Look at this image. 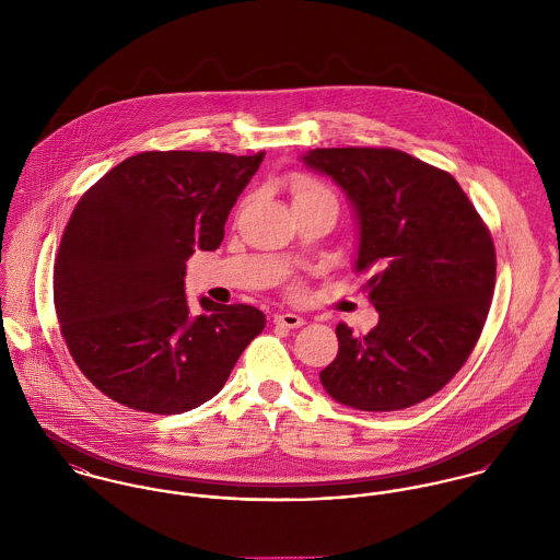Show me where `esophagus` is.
<instances>
[{"label": "esophagus", "instance_id": "34e87169", "mask_svg": "<svg viewBox=\"0 0 560 560\" xmlns=\"http://www.w3.org/2000/svg\"><path fill=\"white\" fill-rule=\"evenodd\" d=\"M273 323L280 327H287V329H295V327L304 325V317H300L295 313H280L273 317Z\"/></svg>", "mask_w": 560, "mask_h": 560}]
</instances>
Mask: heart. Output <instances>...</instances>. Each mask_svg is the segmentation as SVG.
<instances>
[{"label": "heart", "instance_id": "heart-1", "mask_svg": "<svg viewBox=\"0 0 560 560\" xmlns=\"http://www.w3.org/2000/svg\"><path fill=\"white\" fill-rule=\"evenodd\" d=\"M293 202L295 200H304V198H313V196H331L327 189H323L317 183L306 180V178H298L293 183Z\"/></svg>", "mask_w": 560, "mask_h": 560}]
</instances>
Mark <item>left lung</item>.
Masks as SVG:
<instances>
[{"label":"left lung","instance_id":"1","mask_svg":"<svg viewBox=\"0 0 560 560\" xmlns=\"http://www.w3.org/2000/svg\"><path fill=\"white\" fill-rule=\"evenodd\" d=\"M302 163L347 196L353 271L380 313L362 338L340 323L325 393L362 411H395L442 390L472 353L493 284V241L444 170L395 149H315Z\"/></svg>","mask_w":560,"mask_h":560}]
</instances>
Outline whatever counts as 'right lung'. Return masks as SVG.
<instances>
[{
	"instance_id": "obj_1",
	"label": "right lung",
	"mask_w": 560,
	"mask_h": 560,
	"mask_svg": "<svg viewBox=\"0 0 560 560\" xmlns=\"http://www.w3.org/2000/svg\"><path fill=\"white\" fill-rule=\"evenodd\" d=\"M265 153L151 151L118 163L81 196L60 241L54 302L73 360L109 399L180 413L213 399L265 315L200 298L185 260L218 249Z\"/></svg>"
}]
</instances>
